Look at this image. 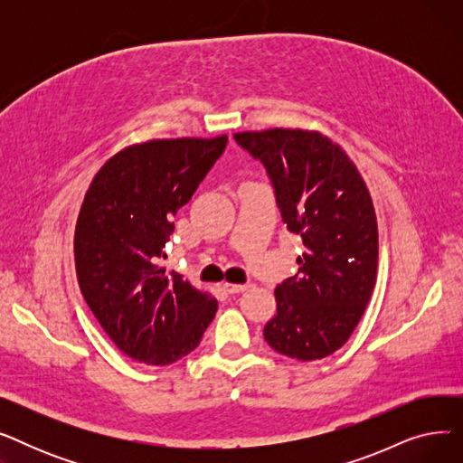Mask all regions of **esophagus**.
<instances>
[{
	"mask_svg": "<svg viewBox=\"0 0 463 463\" xmlns=\"http://www.w3.org/2000/svg\"><path fill=\"white\" fill-rule=\"evenodd\" d=\"M250 285H238V283H223V288L227 290L229 295H236V293H244Z\"/></svg>",
	"mask_w": 463,
	"mask_h": 463,
	"instance_id": "34e87169",
	"label": "esophagus"
}]
</instances>
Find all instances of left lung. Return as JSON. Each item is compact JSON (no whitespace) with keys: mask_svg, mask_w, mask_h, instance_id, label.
Returning a JSON list of instances; mask_svg holds the SVG:
<instances>
[{"mask_svg":"<svg viewBox=\"0 0 463 463\" xmlns=\"http://www.w3.org/2000/svg\"><path fill=\"white\" fill-rule=\"evenodd\" d=\"M269 173L283 223L306 251L297 276L276 287L269 345L297 360L344 347L377 279V217L366 182L342 146L319 131L266 129L234 135Z\"/></svg>","mask_w":463,"mask_h":463,"instance_id":"1","label":"left lung"}]
</instances>
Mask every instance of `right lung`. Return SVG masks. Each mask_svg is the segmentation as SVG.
I'll use <instances>...</instances> for the list:
<instances>
[{"label":"right lung","mask_w":463,"mask_h":463,"mask_svg":"<svg viewBox=\"0 0 463 463\" xmlns=\"http://www.w3.org/2000/svg\"><path fill=\"white\" fill-rule=\"evenodd\" d=\"M227 135L154 138L112 156L86 191L75 229L82 297L114 345L137 362L166 366L201 344L217 300L157 266Z\"/></svg>","instance_id":"right-lung-1"}]
</instances>
